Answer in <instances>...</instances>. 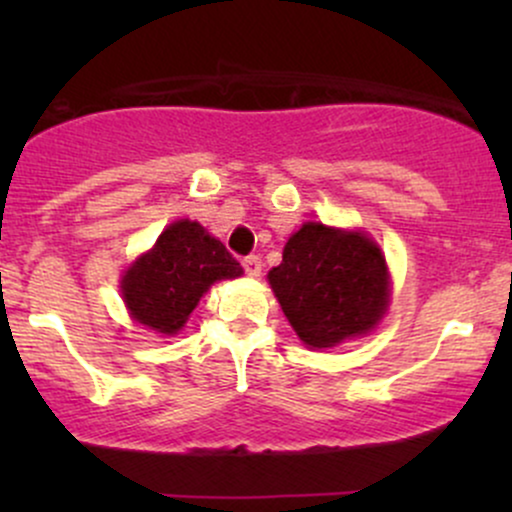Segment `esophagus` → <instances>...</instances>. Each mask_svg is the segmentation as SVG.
<instances>
[{
    "label": "esophagus",
    "instance_id": "esophagus-1",
    "mask_svg": "<svg viewBox=\"0 0 512 512\" xmlns=\"http://www.w3.org/2000/svg\"><path fill=\"white\" fill-rule=\"evenodd\" d=\"M243 267H245V272H248L250 276H260V272H262V260L257 255H248L243 260Z\"/></svg>",
    "mask_w": 512,
    "mask_h": 512
}]
</instances>
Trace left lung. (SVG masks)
Masks as SVG:
<instances>
[{
	"label": "left lung",
	"mask_w": 512,
	"mask_h": 512,
	"mask_svg": "<svg viewBox=\"0 0 512 512\" xmlns=\"http://www.w3.org/2000/svg\"><path fill=\"white\" fill-rule=\"evenodd\" d=\"M276 301L308 346H334L373 330L387 308L390 276L373 240L305 223L269 272Z\"/></svg>",
	"instance_id": "8db88e82"
}]
</instances>
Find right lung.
I'll return each instance as SVG.
<instances>
[{
    "label": "right lung",
    "mask_w": 512,
    "mask_h": 512,
    "mask_svg": "<svg viewBox=\"0 0 512 512\" xmlns=\"http://www.w3.org/2000/svg\"><path fill=\"white\" fill-rule=\"evenodd\" d=\"M243 267L221 240L197 221H175L122 276V296L132 317L161 334H175L202 293L219 279H236Z\"/></svg>",
    "instance_id": "right-lung-1"
}]
</instances>
